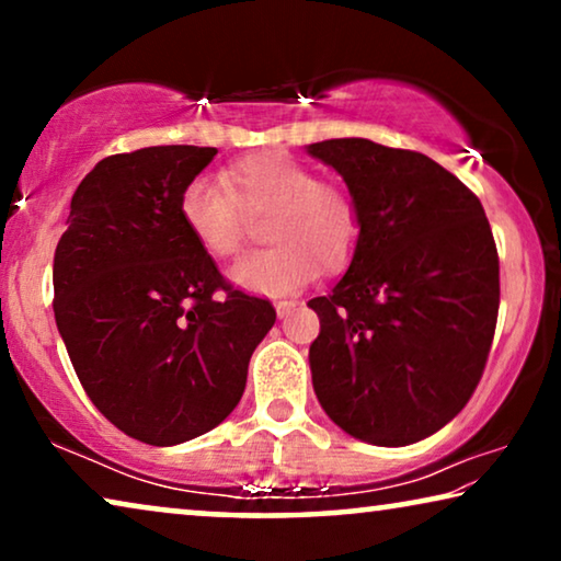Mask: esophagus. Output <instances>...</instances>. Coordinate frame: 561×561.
I'll list each match as a JSON object with an SVG mask.
<instances>
[{
  "label": "esophagus",
  "instance_id": "esophagus-1",
  "mask_svg": "<svg viewBox=\"0 0 561 561\" xmlns=\"http://www.w3.org/2000/svg\"><path fill=\"white\" fill-rule=\"evenodd\" d=\"M298 306V301H290V298H280L278 304H275V311H278V317L283 319V317H288L290 311H294Z\"/></svg>",
  "mask_w": 561,
  "mask_h": 561
}]
</instances>
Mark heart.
<instances>
[{"instance_id": "1", "label": "heart", "mask_w": 561, "mask_h": 561, "mask_svg": "<svg viewBox=\"0 0 561 561\" xmlns=\"http://www.w3.org/2000/svg\"><path fill=\"white\" fill-rule=\"evenodd\" d=\"M271 248L232 267V280L252 294L280 296L309 283L319 267L340 271L355 255L363 217L340 183L319 181L301 160L265 150L234 160L225 181L196 175L181 191L179 214L194 242L211 257H232L248 234V214H267Z\"/></svg>"}]
</instances>
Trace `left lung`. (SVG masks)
<instances>
[{
    "label": "left lung",
    "mask_w": 561,
    "mask_h": 561,
    "mask_svg": "<svg viewBox=\"0 0 561 561\" xmlns=\"http://www.w3.org/2000/svg\"><path fill=\"white\" fill-rule=\"evenodd\" d=\"M363 217L352 263L311 298V380L355 439L405 447L449 424L485 370L501 263L480 198L424 152L363 137L309 145Z\"/></svg>",
    "instance_id": "left-lung-1"
}]
</instances>
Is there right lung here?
Here are the masks:
<instances>
[{
  "instance_id": "1",
  "label": "right lung",
  "mask_w": 561,
  "mask_h": 561,
  "mask_svg": "<svg viewBox=\"0 0 561 561\" xmlns=\"http://www.w3.org/2000/svg\"><path fill=\"white\" fill-rule=\"evenodd\" d=\"M214 156L158 145L99 160L53 257V311L83 390L152 447L221 424L275 324L273 304L234 288L181 221V191Z\"/></svg>"
}]
</instances>
